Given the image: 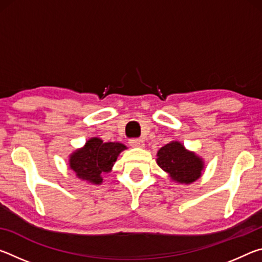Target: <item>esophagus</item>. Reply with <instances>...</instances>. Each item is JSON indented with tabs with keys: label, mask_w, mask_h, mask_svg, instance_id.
Wrapping results in <instances>:
<instances>
[{
	"label": "esophagus",
	"mask_w": 262,
	"mask_h": 262,
	"mask_svg": "<svg viewBox=\"0 0 262 262\" xmlns=\"http://www.w3.org/2000/svg\"><path fill=\"white\" fill-rule=\"evenodd\" d=\"M129 144L133 148H144V142L140 139H132L129 140Z\"/></svg>",
	"instance_id": "esophagus-1"
}]
</instances>
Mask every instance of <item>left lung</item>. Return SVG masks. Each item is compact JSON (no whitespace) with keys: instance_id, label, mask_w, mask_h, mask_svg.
<instances>
[{"instance_id":"8db88e82","label":"left lung","mask_w":262,"mask_h":262,"mask_svg":"<svg viewBox=\"0 0 262 262\" xmlns=\"http://www.w3.org/2000/svg\"><path fill=\"white\" fill-rule=\"evenodd\" d=\"M156 162L172 183L189 185L201 178L205 161L194 151L186 149L179 141H171L157 151Z\"/></svg>"}]
</instances>
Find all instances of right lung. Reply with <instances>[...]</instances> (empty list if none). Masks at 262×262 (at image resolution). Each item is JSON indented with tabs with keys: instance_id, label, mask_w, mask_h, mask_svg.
I'll return each instance as SVG.
<instances>
[{
	"instance_id": "right-lung-1",
	"label": "right lung",
	"mask_w": 262,
	"mask_h": 262,
	"mask_svg": "<svg viewBox=\"0 0 262 262\" xmlns=\"http://www.w3.org/2000/svg\"><path fill=\"white\" fill-rule=\"evenodd\" d=\"M126 149L120 142H104L99 137H91L82 148L69 155V167L82 181L100 185L103 183L101 174L112 171L119 155Z\"/></svg>"
}]
</instances>
